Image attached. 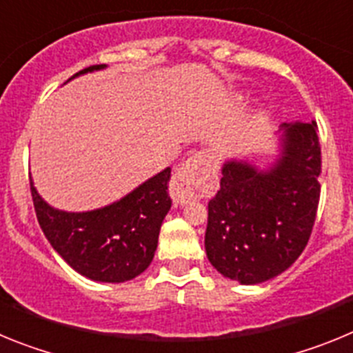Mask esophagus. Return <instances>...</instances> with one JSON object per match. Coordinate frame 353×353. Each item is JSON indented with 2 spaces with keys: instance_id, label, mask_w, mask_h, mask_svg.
I'll return each mask as SVG.
<instances>
[{
  "instance_id": "esophagus-1",
  "label": "esophagus",
  "mask_w": 353,
  "mask_h": 353,
  "mask_svg": "<svg viewBox=\"0 0 353 353\" xmlns=\"http://www.w3.org/2000/svg\"><path fill=\"white\" fill-rule=\"evenodd\" d=\"M212 191V157L205 152L187 159L176 168L170 182L174 205H185L191 199L205 198Z\"/></svg>"
}]
</instances>
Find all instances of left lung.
Segmentation results:
<instances>
[{
    "instance_id": "1",
    "label": "left lung",
    "mask_w": 353,
    "mask_h": 353,
    "mask_svg": "<svg viewBox=\"0 0 353 353\" xmlns=\"http://www.w3.org/2000/svg\"><path fill=\"white\" fill-rule=\"evenodd\" d=\"M316 121L283 123L279 157L269 170L226 161L208 201L205 249L224 277L258 285L301 256L320 201L322 152Z\"/></svg>"
}]
</instances>
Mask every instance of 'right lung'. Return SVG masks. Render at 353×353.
<instances>
[{
	"mask_svg": "<svg viewBox=\"0 0 353 353\" xmlns=\"http://www.w3.org/2000/svg\"><path fill=\"white\" fill-rule=\"evenodd\" d=\"M102 68L105 65H93L70 79ZM170 176L171 168H166L114 203L90 212L52 208L31 179L30 189L43 235L72 269L92 281L123 283L145 272L154 260L161 224L171 208Z\"/></svg>",
	"mask_w": 353,
	"mask_h": 353,
	"instance_id": "add662e5",
	"label": "right lung"
}]
</instances>
